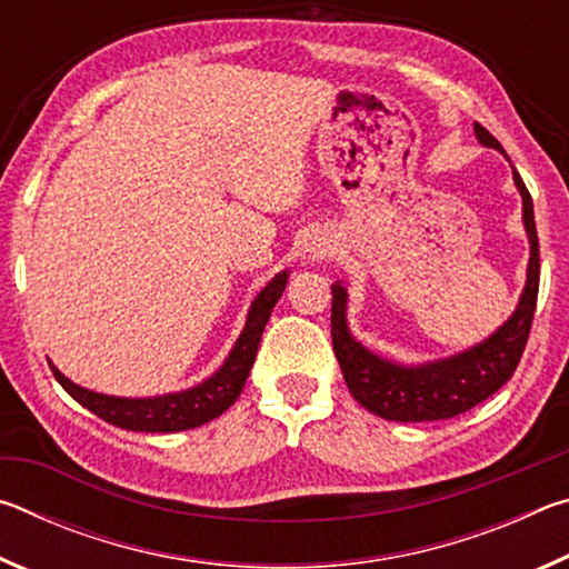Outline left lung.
I'll use <instances>...</instances> for the list:
<instances>
[{
  "label": "left lung",
  "mask_w": 569,
  "mask_h": 569,
  "mask_svg": "<svg viewBox=\"0 0 569 569\" xmlns=\"http://www.w3.org/2000/svg\"><path fill=\"white\" fill-rule=\"evenodd\" d=\"M475 132L481 146L505 148L495 140V134L475 122ZM507 156V152H505ZM515 182L522 192L525 228L529 236V268L527 286L519 298L517 311L502 329L489 336L485 343L475 346L451 359L427 363V366H401L391 363L353 339L346 326V288L341 283L331 286V339L336 359L341 363L346 387L363 409L389 421H439L451 419L469 411L485 399L492 397L512 379L519 359L532 329V316L537 308L539 291V240L535 226L532 196L515 170Z\"/></svg>",
  "instance_id": "left-lung-1"
}]
</instances>
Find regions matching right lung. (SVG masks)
<instances>
[{
  "mask_svg": "<svg viewBox=\"0 0 569 569\" xmlns=\"http://www.w3.org/2000/svg\"><path fill=\"white\" fill-rule=\"evenodd\" d=\"M288 281V273H278L271 283H268L258 298L250 306L246 329L236 341L233 351L226 359V363L210 377L208 381L198 383L188 391L168 393V397L156 399H120V397H104V393H94L82 387H77L67 377H62L60 369H50L54 379L62 383V389L70 393L74 401H80L84 409L98 413L100 419L114 427L128 429V431H182L200 427L210 419H216L223 413L230 403H233L240 391L246 387V379L250 373V366L256 361L258 343L271 311L278 298H281L283 288Z\"/></svg>",
  "mask_w": 569,
  "mask_h": 569,
  "instance_id": "add662e5",
  "label": "right lung"
}]
</instances>
